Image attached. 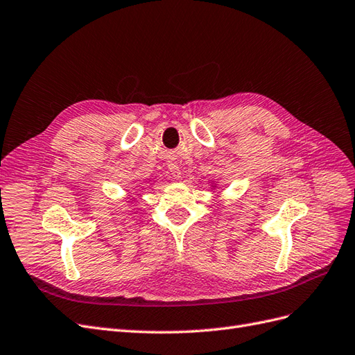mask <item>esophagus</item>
Returning a JSON list of instances; mask_svg holds the SVG:
<instances>
[{
	"label": "esophagus",
	"instance_id": "1",
	"mask_svg": "<svg viewBox=\"0 0 355 355\" xmlns=\"http://www.w3.org/2000/svg\"><path fill=\"white\" fill-rule=\"evenodd\" d=\"M168 170L171 171V175H173L175 178H180V170L176 164H168Z\"/></svg>",
	"mask_w": 355,
	"mask_h": 355
}]
</instances>
